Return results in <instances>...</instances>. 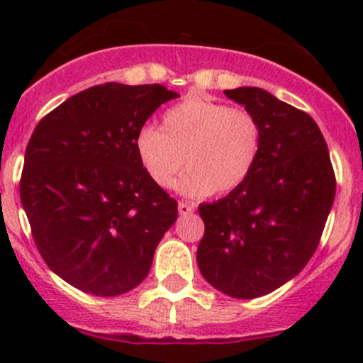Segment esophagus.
<instances>
[{
  "label": "esophagus",
  "instance_id": "1",
  "mask_svg": "<svg viewBox=\"0 0 363 363\" xmlns=\"http://www.w3.org/2000/svg\"><path fill=\"white\" fill-rule=\"evenodd\" d=\"M193 211H195V207H193L191 203H188V202H179V214H181V216H189V214H193Z\"/></svg>",
  "mask_w": 363,
  "mask_h": 363
}]
</instances>
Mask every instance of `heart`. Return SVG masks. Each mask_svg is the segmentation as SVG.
<instances>
[{
	"label": "heart",
	"instance_id": "1",
	"mask_svg": "<svg viewBox=\"0 0 363 363\" xmlns=\"http://www.w3.org/2000/svg\"><path fill=\"white\" fill-rule=\"evenodd\" d=\"M262 149V124L251 111L189 96L168 108L161 128L144 126L135 151L145 174L170 188L182 167L179 189L189 196L228 195L250 177Z\"/></svg>",
	"mask_w": 363,
	"mask_h": 363
}]
</instances>
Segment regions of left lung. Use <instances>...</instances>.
Returning <instances> with one entry per match:
<instances>
[{"label":"left lung","mask_w":363,"mask_h":363,"mask_svg":"<svg viewBox=\"0 0 363 363\" xmlns=\"http://www.w3.org/2000/svg\"><path fill=\"white\" fill-rule=\"evenodd\" d=\"M262 124L251 175L199 207L205 233L196 262L208 284L256 298L294 279L320 244L335 196L327 142L313 117L259 87L225 91Z\"/></svg>","instance_id":"1"}]
</instances>
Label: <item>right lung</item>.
Returning <instances> with one entry per match:
<instances>
[{
    "label": "right lung",
    "mask_w": 363,
    "mask_h": 363,
    "mask_svg": "<svg viewBox=\"0 0 363 363\" xmlns=\"http://www.w3.org/2000/svg\"><path fill=\"white\" fill-rule=\"evenodd\" d=\"M179 94L107 82L47 113L26 147L21 202L40 255L68 284L116 296L145 279L177 202L149 179L135 137Z\"/></svg>",
    "instance_id": "add662e5"
}]
</instances>
